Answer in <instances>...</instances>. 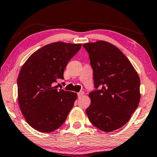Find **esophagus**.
Segmentation results:
<instances>
[{"instance_id": "obj_1", "label": "esophagus", "mask_w": 157, "mask_h": 157, "mask_svg": "<svg viewBox=\"0 0 157 157\" xmlns=\"http://www.w3.org/2000/svg\"><path fill=\"white\" fill-rule=\"evenodd\" d=\"M84 95V92L83 91H81V92H79L78 93H77V96H78V98H80L82 97V96Z\"/></svg>"}]
</instances>
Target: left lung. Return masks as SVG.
Here are the masks:
<instances>
[{"instance_id": "8db88e82", "label": "left lung", "mask_w": 157, "mask_h": 157, "mask_svg": "<svg viewBox=\"0 0 157 157\" xmlns=\"http://www.w3.org/2000/svg\"><path fill=\"white\" fill-rule=\"evenodd\" d=\"M95 90L89 93L86 113L91 124L105 132L124 126L139 105L140 79L128 58L105 41L87 43Z\"/></svg>"}]
</instances>
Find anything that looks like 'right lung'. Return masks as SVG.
I'll return each instance as SVG.
<instances>
[{
  "mask_svg": "<svg viewBox=\"0 0 157 157\" xmlns=\"http://www.w3.org/2000/svg\"><path fill=\"white\" fill-rule=\"evenodd\" d=\"M81 44L54 42L33 53L18 77V100L26 122L43 133L57 130L65 121L77 93L57 89L54 82L64 80L68 62Z\"/></svg>",
  "mask_w": 157,
  "mask_h": 157,
  "instance_id": "obj_1",
  "label": "right lung"
}]
</instances>
